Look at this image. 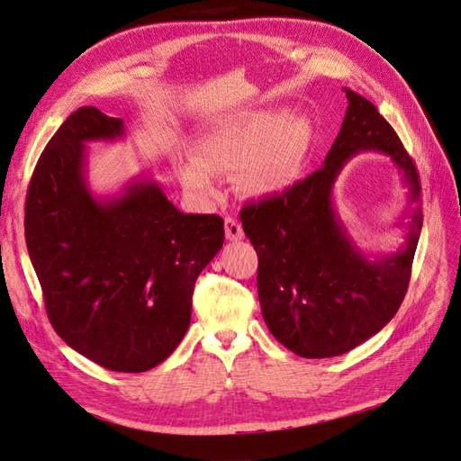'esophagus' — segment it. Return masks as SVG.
Here are the masks:
<instances>
[{"instance_id": "1", "label": "esophagus", "mask_w": 461, "mask_h": 461, "mask_svg": "<svg viewBox=\"0 0 461 461\" xmlns=\"http://www.w3.org/2000/svg\"><path fill=\"white\" fill-rule=\"evenodd\" d=\"M225 234H227V239L230 242H236V240H242L244 239L242 225L236 219H232V217L225 219Z\"/></svg>"}]
</instances>
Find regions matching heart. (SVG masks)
Masks as SVG:
<instances>
[{
	"label": "heart",
	"instance_id": "1",
	"mask_svg": "<svg viewBox=\"0 0 461 461\" xmlns=\"http://www.w3.org/2000/svg\"><path fill=\"white\" fill-rule=\"evenodd\" d=\"M305 140L294 117L254 113L221 122L198 142L196 156L180 165L188 190L202 198L217 196V175L239 171L248 196L269 198L286 192L302 173Z\"/></svg>",
	"mask_w": 461,
	"mask_h": 461
}]
</instances>
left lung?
I'll use <instances>...</instances> for the list:
<instances>
[{
    "mask_svg": "<svg viewBox=\"0 0 461 461\" xmlns=\"http://www.w3.org/2000/svg\"><path fill=\"white\" fill-rule=\"evenodd\" d=\"M325 163L286 192L246 203L244 232L258 252V294L273 337L302 357L354 350L393 319L406 296L423 225L420 175L398 134L376 107L352 90ZM361 150L384 152L409 186L407 242L394 255L366 257L331 203L343 165Z\"/></svg>",
    "mask_w": 461,
    "mask_h": 461,
    "instance_id": "1",
    "label": "left lung"
}]
</instances>
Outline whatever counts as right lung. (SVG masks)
<instances>
[{
    "instance_id": "add662e5",
    "label": "right lung",
    "mask_w": 461,
    "mask_h": 461,
    "mask_svg": "<svg viewBox=\"0 0 461 461\" xmlns=\"http://www.w3.org/2000/svg\"><path fill=\"white\" fill-rule=\"evenodd\" d=\"M122 119L80 107L36 163L26 248L55 332L109 371L142 373L190 327L194 283L225 240L219 215H186L148 176L113 198L86 178V142L122 138Z\"/></svg>"
}]
</instances>
